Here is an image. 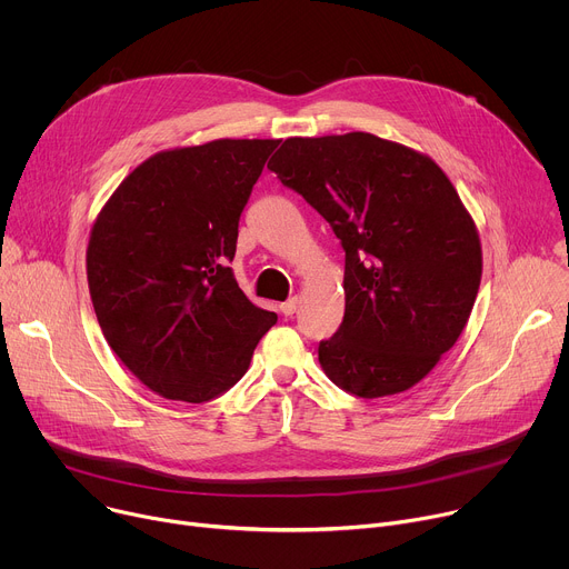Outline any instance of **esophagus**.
Returning a JSON list of instances; mask_svg holds the SVG:
<instances>
[{
    "mask_svg": "<svg viewBox=\"0 0 569 569\" xmlns=\"http://www.w3.org/2000/svg\"><path fill=\"white\" fill-rule=\"evenodd\" d=\"M297 303H299V299H297V297H290L288 301H283V303L279 306V310H281L286 317H292V315L297 312Z\"/></svg>",
    "mask_w": 569,
    "mask_h": 569,
    "instance_id": "esophagus-1",
    "label": "esophagus"
}]
</instances>
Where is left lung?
I'll list each match as a JSON object with an SVG mask.
<instances>
[{
	"label": "left lung",
	"instance_id": "8db88e82",
	"mask_svg": "<svg viewBox=\"0 0 569 569\" xmlns=\"http://www.w3.org/2000/svg\"><path fill=\"white\" fill-rule=\"evenodd\" d=\"M331 224L345 250V319L319 362L347 393L410 389L470 317L481 248L435 161L369 132L290 137L268 164Z\"/></svg>",
	"mask_w": 569,
	"mask_h": 569
}]
</instances>
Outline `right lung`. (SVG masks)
I'll return each mask as SVG.
<instances>
[{
  "mask_svg": "<svg viewBox=\"0 0 569 569\" xmlns=\"http://www.w3.org/2000/svg\"><path fill=\"white\" fill-rule=\"evenodd\" d=\"M277 139L157 152L99 213L88 283L101 331L152 391L204 402L248 371L277 315L233 279L238 220Z\"/></svg>",
  "mask_w": 569,
  "mask_h": 569,
  "instance_id": "1",
  "label": "right lung"
}]
</instances>
